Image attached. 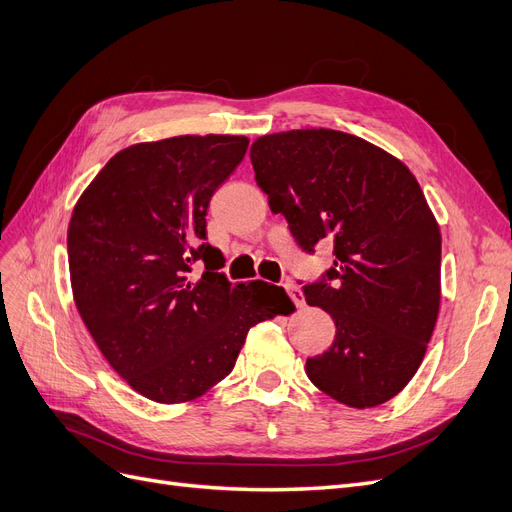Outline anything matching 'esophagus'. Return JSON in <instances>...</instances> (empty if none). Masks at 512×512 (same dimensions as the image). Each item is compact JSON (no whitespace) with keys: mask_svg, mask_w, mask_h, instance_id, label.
Listing matches in <instances>:
<instances>
[{"mask_svg":"<svg viewBox=\"0 0 512 512\" xmlns=\"http://www.w3.org/2000/svg\"><path fill=\"white\" fill-rule=\"evenodd\" d=\"M285 289H287V293H289V297L293 299V304L297 306V308H304L306 306V299H304V293H301L295 285H291V282H287L285 285Z\"/></svg>","mask_w":512,"mask_h":512,"instance_id":"obj_1","label":"esophagus"}]
</instances>
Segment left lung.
Returning a JSON list of instances; mask_svg holds the SVG:
<instances>
[{"mask_svg":"<svg viewBox=\"0 0 512 512\" xmlns=\"http://www.w3.org/2000/svg\"><path fill=\"white\" fill-rule=\"evenodd\" d=\"M257 185L301 251L333 244V268L304 287L335 339L310 382L348 407H377L422 365L441 304V232L411 170L361 137L304 128L251 145Z\"/></svg>","mask_w":512,"mask_h":512,"instance_id":"1","label":"left lung"}]
</instances>
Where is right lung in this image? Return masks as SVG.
Returning <instances> with one entry per match:
<instances>
[{
	"label": "right lung",
	"mask_w": 512,
	"mask_h": 512,
	"mask_svg": "<svg viewBox=\"0 0 512 512\" xmlns=\"http://www.w3.org/2000/svg\"><path fill=\"white\" fill-rule=\"evenodd\" d=\"M246 147L230 135L126 147L73 208L75 306L113 371L145 399H198L232 373L251 327L293 310L282 287L232 285L206 242L208 202Z\"/></svg>",
	"instance_id": "add662e5"
}]
</instances>
